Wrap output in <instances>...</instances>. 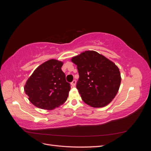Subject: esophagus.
Here are the masks:
<instances>
[{"mask_svg":"<svg viewBox=\"0 0 151 151\" xmlns=\"http://www.w3.org/2000/svg\"><path fill=\"white\" fill-rule=\"evenodd\" d=\"M71 86H72V87H75L76 86V80H74L73 81L72 83H71Z\"/></svg>","mask_w":151,"mask_h":151,"instance_id":"esophagus-1","label":"esophagus"}]
</instances>
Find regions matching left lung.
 <instances>
[{"instance_id": "8db88e82", "label": "left lung", "mask_w": 151, "mask_h": 151, "mask_svg": "<svg viewBox=\"0 0 151 151\" xmlns=\"http://www.w3.org/2000/svg\"><path fill=\"white\" fill-rule=\"evenodd\" d=\"M79 78L76 88L83 101L94 108L106 106L116 95L121 83L119 68L95 51H85L72 57Z\"/></svg>"}]
</instances>
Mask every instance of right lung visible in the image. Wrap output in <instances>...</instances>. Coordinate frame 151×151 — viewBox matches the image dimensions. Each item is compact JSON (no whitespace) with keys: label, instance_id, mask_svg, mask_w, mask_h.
<instances>
[{"label":"right lung","instance_id":"obj_1","mask_svg":"<svg viewBox=\"0 0 151 151\" xmlns=\"http://www.w3.org/2000/svg\"><path fill=\"white\" fill-rule=\"evenodd\" d=\"M63 63L55 59L49 60L36 68L27 80L25 93L35 106L51 110L66 101L70 86L61 69Z\"/></svg>","mask_w":151,"mask_h":151}]
</instances>
